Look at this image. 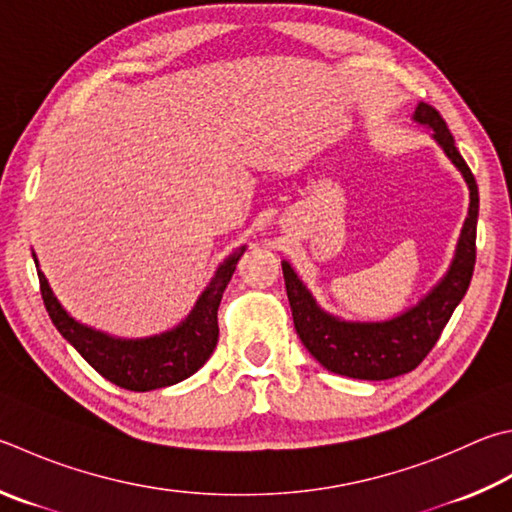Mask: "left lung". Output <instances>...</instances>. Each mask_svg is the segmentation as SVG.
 Here are the masks:
<instances>
[{
    "instance_id": "1",
    "label": "left lung",
    "mask_w": 512,
    "mask_h": 512,
    "mask_svg": "<svg viewBox=\"0 0 512 512\" xmlns=\"http://www.w3.org/2000/svg\"><path fill=\"white\" fill-rule=\"evenodd\" d=\"M414 120L434 129V138L450 161L459 167L470 188V210L461 230L457 255L439 286H434V291L414 309L389 322H340L324 313L304 284L297 280L293 268L286 262L282 264L297 336L311 356L333 374L360 380H387L416 369L441 338V331L466 295L475 271L479 215L475 176L454 145V136L439 111L421 102Z\"/></svg>"
}]
</instances>
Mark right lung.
I'll list each match as a JSON object with an SVG mask.
<instances>
[{
    "instance_id": "obj_1",
    "label": "right lung",
    "mask_w": 512,
    "mask_h": 512,
    "mask_svg": "<svg viewBox=\"0 0 512 512\" xmlns=\"http://www.w3.org/2000/svg\"><path fill=\"white\" fill-rule=\"evenodd\" d=\"M241 253L244 248L219 266L217 275L212 277L210 286L203 291L181 327L145 340H116L82 327L69 318V313L55 300L42 271H37V277H40V293L49 318L64 340H69L80 356L109 383L129 392H150V389L181 383L206 365V360L212 356L219 340L217 309Z\"/></svg>"
}]
</instances>
